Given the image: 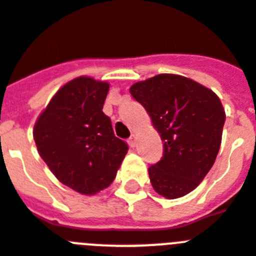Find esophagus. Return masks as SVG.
Returning <instances> with one entry per match:
<instances>
[{
	"instance_id": "esophagus-1",
	"label": "esophagus",
	"mask_w": 256,
	"mask_h": 256,
	"mask_svg": "<svg viewBox=\"0 0 256 256\" xmlns=\"http://www.w3.org/2000/svg\"><path fill=\"white\" fill-rule=\"evenodd\" d=\"M128 144L132 146V147H135V146H136V135L132 134V136H130V139H128Z\"/></svg>"
}]
</instances>
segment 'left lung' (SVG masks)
<instances>
[{
  "label": "left lung",
  "instance_id": "8db88e82",
  "mask_svg": "<svg viewBox=\"0 0 256 256\" xmlns=\"http://www.w3.org/2000/svg\"><path fill=\"white\" fill-rule=\"evenodd\" d=\"M130 94L151 118L162 140V158L148 169L154 190L166 199L198 188L218 154L225 110L212 90L177 74L136 82Z\"/></svg>",
  "mask_w": 256,
  "mask_h": 256
}]
</instances>
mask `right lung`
<instances>
[{
    "mask_svg": "<svg viewBox=\"0 0 256 256\" xmlns=\"http://www.w3.org/2000/svg\"><path fill=\"white\" fill-rule=\"evenodd\" d=\"M109 83L78 76L56 92L34 126L38 154L61 184L83 195L110 186L128 154L102 106Z\"/></svg>",
    "mask_w": 256,
    "mask_h": 256,
    "instance_id": "add662e5",
    "label": "right lung"
}]
</instances>
